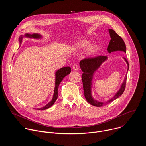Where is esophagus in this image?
Returning <instances> with one entry per match:
<instances>
[{
  "instance_id": "34e87169",
  "label": "esophagus",
  "mask_w": 146,
  "mask_h": 146,
  "mask_svg": "<svg viewBox=\"0 0 146 146\" xmlns=\"http://www.w3.org/2000/svg\"><path fill=\"white\" fill-rule=\"evenodd\" d=\"M72 68H73V70H75V71H77V70H78V67L77 65H76V64L73 65Z\"/></svg>"
}]
</instances>
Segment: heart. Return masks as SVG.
<instances>
[{
  "label": "heart",
  "instance_id": "b5f03b06",
  "mask_svg": "<svg viewBox=\"0 0 146 146\" xmlns=\"http://www.w3.org/2000/svg\"><path fill=\"white\" fill-rule=\"evenodd\" d=\"M88 45H89V43L88 41L86 40H81L77 44L76 47L77 49H85L88 47ZM98 50V47L96 45H92L88 48V54L89 55H94L97 52Z\"/></svg>",
  "mask_w": 146,
  "mask_h": 146
}]
</instances>
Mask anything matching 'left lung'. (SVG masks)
I'll use <instances>...</instances> for the list:
<instances>
[{"mask_svg": "<svg viewBox=\"0 0 146 146\" xmlns=\"http://www.w3.org/2000/svg\"><path fill=\"white\" fill-rule=\"evenodd\" d=\"M109 31L110 35L111 40L107 49L108 52L111 53V52L114 51H122L126 53V46L123 39L114 30L110 29H109ZM107 58L108 57L106 56L100 55L93 58H86L80 62V68L83 72L81 77L85 98L87 101L90 103L91 105L96 107H100L111 103L119 96H120L124 92L125 89L127 73L125 75V77L120 89L113 98L105 102H99L96 100H95L92 98L91 94V85L94 74L95 72L100 67L103 62L106 60ZM123 59L128 65V71L129 63L125 58L123 57Z\"/></svg>", "mask_w": 146, "mask_h": 146, "instance_id": "1", "label": "left lung"}]
</instances>
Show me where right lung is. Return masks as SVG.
<instances>
[{"instance_id": "add662e5", "label": "right lung", "mask_w": 146, "mask_h": 146, "mask_svg": "<svg viewBox=\"0 0 146 146\" xmlns=\"http://www.w3.org/2000/svg\"><path fill=\"white\" fill-rule=\"evenodd\" d=\"M24 36L27 37L34 38H41V37L39 34H37V33H33L32 35L29 34V33H26ZM23 37L24 36H21L19 38V41L20 43L22 42V39H23ZM70 72H71L70 67L62 68L61 69L58 70L56 72V73H55V89H54L52 99L49 103H48V104H47L45 106L39 108V109H37V110H46L54 105V103H55V100L58 98V87H59L60 83L61 82L62 80L64 79V78L65 76L69 74Z\"/></svg>"}]
</instances>
